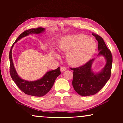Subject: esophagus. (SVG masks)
Masks as SVG:
<instances>
[{
  "instance_id": "obj_1",
  "label": "esophagus",
  "mask_w": 123,
  "mask_h": 123,
  "mask_svg": "<svg viewBox=\"0 0 123 123\" xmlns=\"http://www.w3.org/2000/svg\"><path fill=\"white\" fill-rule=\"evenodd\" d=\"M60 70H61V72H63L64 71H65V70H66V68L65 67H62L60 68Z\"/></svg>"
}]
</instances>
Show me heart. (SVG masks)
I'll return each instance as SVG.
<instances>
[{
  "mask_svg": "<svg viewBox=\"0 0 123 123\" xmlns=\"http://www.w3.org/2000/svg\"><path fill=\"white\" fill-rule=\"evenodd\" d=\"M59 48L68 52V63L73 66H80L87 63L94 55L97 44L93 38L86 35H68L62 38L59 43Z\"/></svg>",
  "mask_w": 123,
  "mask_h": 123,
  "instance_id": "b5f03b06",
  "label": "heart"
}]
</instances>
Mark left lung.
Masks as SVG:
<instances>
[{
	"instance_id": "left-lung-1",
	"label": "left lung",
	"mask_w": 123,
	"mask_h": 123,
	"mask_svg": "<svg viewBox=\"0 0 123 123\" xmlns=\"http://www.w3.org/2000/svg\"><path fill=\"white\" fill-rule=\"evenodd\" d=\"M92 35L98 42V56H103L106 63L98 72H93L92 68L95 59L89 60L84 66L71 68L73 70V87L74 90L82 96H89L96 94L105 86L111 76L112 66L111 51L99 35L94 34Z\"/></svg>"
}]
</instances>
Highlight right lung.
I'll list each match as a JSON object with an SVG mask.
<instances>
[{
	"instance_id": "add662e5",
	"label": "right lung",
	"mask_w": 123,
	"mask_h": 123,
	"mask_svg": "<svg viewBox=\"0 0 123 123\" xmlns=\"http://www.w3.org/2000/svg\"><path fill=\"white\" fill-rule=\"evenodd\" d=\"M45 31V28H38L30 29L25 31L18 37L11 48L9 54L10 73L12 80L16 83L19 88L25 94L35 97H42L50 90L54 82L58 76L61 74L60 67L56 69L47 72L44 76L35 81H27L22 79L18 75L14 68L12 57V51L14 45L17 42L23 37L30 34H40Z\"/></svg>"
}]
</instances>
